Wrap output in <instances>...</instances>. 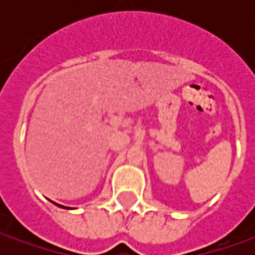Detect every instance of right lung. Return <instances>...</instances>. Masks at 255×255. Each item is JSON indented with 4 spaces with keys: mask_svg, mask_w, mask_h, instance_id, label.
Masks as SVG:
<instances>
[{
    "mask_svg": "<svg viewBox=\"0 0 255 255\" xmlns=\"http://www.w3.org/2000/svg\"><path fill=\"white\" fill-rule=\"evenodd\" d=\"M54 205H57V206H60V208H63V209H71V208H68V206H63V205H58V203H54Z\"/></svg>",
    "mask_w": 255,
    "mask_h": 255,
    "instance_id": "add662e5",
    "label": "right lung"
}]
</instances>
